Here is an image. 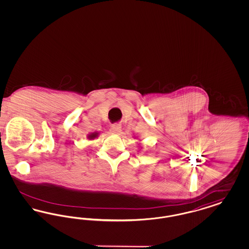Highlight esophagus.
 <instances>
[{
	"mask_svg": "<svg viewBox=\"0 0 249 249\" xmlns=\"http://www.w3.org/2000/svg\"><path fill=\"white\" fill-rule=\"evenodd\" d=\"M111 132L115 134H119L121 132V125L120 124H114L111 126Z\"/></svg>",
	"mask_w": 249,
	"mask_h": 249,
	"instance_id": "34e87169",
	"label": "esophagus"
}]
</instances>
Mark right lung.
I'll list each match as a JSON object with an SVG mask.
<instances>
[{"label":"right lung","mask_w":249,"mask_h":249,"mask_svg":"<svg viewBox=\"0 0 249 249\" xmlns=\"http://www.w3.org/2000/svg\"><path fill=\"white\" fill-rule=\"evenodd\" d=\"M97 136H98V133H97V132H93V133H91V134L89 135V139H94L95 137H97Z\"/></svg>","instance_id":"1"}]
</instances>
